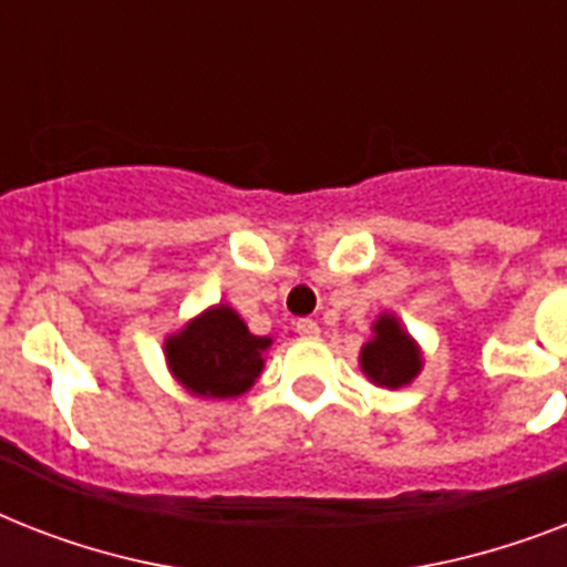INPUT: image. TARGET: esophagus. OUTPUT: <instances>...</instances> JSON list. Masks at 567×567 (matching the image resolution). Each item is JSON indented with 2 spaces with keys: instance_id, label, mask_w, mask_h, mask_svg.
<instances>
[{
  "instance_id": "obj_1",
  "label": "esophagus",
  "mask_w": 567,
  "mask_h": 567,
  "mask_svg": "<svg viewBox=\"0 0 567 567\" xmlns=\"http://www.w3.org/2000/svg\"><path fill=\"white\" fill-rule=\"evenodd\" d=\"M297 332H300L302 338H318V336H320V327H318V320H311V318H300V320H297Z\"/></svg>"
}]
</instances>
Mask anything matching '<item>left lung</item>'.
<instances>
[{"mask_svg":"<svg viewBox=\"0 0 567 567\" xmlns=\"http://www.w3.org/2000/svg\"><path fill=\"white\" fill-rule=\"evenodd\" d=\"M359 362L371 382L385 388L409 385L423 368L421 350L394 315H382L373 323V338L362 347Z\"/></svg>","mask_w":567,"mask_h":567,"instance_id":"8db88e82","label":"left lung"}]
</instances>
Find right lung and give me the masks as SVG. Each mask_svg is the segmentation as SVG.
Masks as SVG:
<instances>
[{
	"mask_svg": "<svg viewBox=\"0 0 567 567\" xmlns=\"http://www.w3.org/2000/svg\"><path fill=\"white\" fill-rule=\"evenodd\" d=\"M270 338L252 336L229 306H214L164 341L171 373L196 396H238L252 388Z\"/></svg>",
	"mask_w": 567,
	"mask_h": 567,
	"instance_id": "add662e5",
	"label": "right lung"
}]
</instances>
